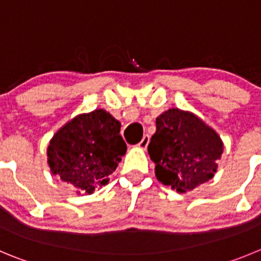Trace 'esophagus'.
<instances>
[{
  "instance_id": "esophagus-1",
  "label": "esophagus",
  "mask_w": 261,
  "mask_h": 261,
  "mask_svg": "<svg viewBox=\"0 0 261 261\" xmlns=\"http://www.w3.org/2000/svg\"><path fill=\"white\" fill-rule=\"evenodd\" d=\"M148 143H150V136L145 135V136H143L142 140L140 141V143H138V147H141V148H143V150H145V148H147Z\"/></svg>"
}]
</instances>
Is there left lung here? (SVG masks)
<instances>
[{"label": "left lung", "mask_w": 261, "mask_h": 261, "mask_svg": "<svg viewBox=\"0 0 261 261\" xmlns=\"http://www.w3.org/2000/svg\"><path fill=\"white\" fill-rule=\"evenodd\" d=\"M147 150L156 164V178L178 192H186L214 177L223 143L197 116L169 109L156 118V133Z\"/></svg>", "instance_id": "obj_1"}]
</instances>
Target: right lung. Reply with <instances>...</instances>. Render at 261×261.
<instances>
[{
    "label": "right lung",
    "mask_w": 261,
    "mask_h": 261,
    "mask_svg": "<svg viewBox=\"0 0 261 261\" xmlns=\"http://www.w3.org/2000/svg\"><path fill=\"white\" fill-rule=\"evenodd\" d=\"M126 145L120 123L105 110L83 114L59 130L47 150L51 172L76 192L92 193L108 183Z\"/></svg>",
    "instance_id": "obj_1"
}]
</instances>
